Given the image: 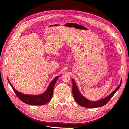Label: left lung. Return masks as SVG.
Segmentation results:
<instances>
[{"label":"left lung","instance_id":"8db88e82","mask_svg":"<svg viewBox=\"0 0 129 129\" xmlns=\"http://www.w3.org/2000/svg\"><path fill=\"white\" fill-rule=\"evenodd\" d=\"M72 83H73V88H72L73 95L74 99H75V100L76 101V103L78 104L79 105H80L81 106L85 107V108H94L102 107L103 106H105L106 104H107L108 103V101H109L110 100V99L113 96L114 93H116V91L119 89L122 82H121L119 86L110 94L109 96H108L105 98H104L103 99L97 101H91L87 99L84 97H83L82 95V94H81L79 91L75 81H74V79H72Z\"/></svg>","mask_w":129,"mask_h":129}]
</instances>
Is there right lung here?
<instances>
[{"label":"right lung","mask_w":129,"mask_h":129,"mask_svg":"<svg viewBox=\"0 0 129 129\" xmlns=\"http://www.w3.org/2000/svg\"><path fill=\"white\" fill-rule=\"evenodd\" d=\"M58 77L59 76L56 77L52 81L48 88H47L46 91L44 93L40 94V95L37 96L29 95V94H25L20 93L16 89H15V88H13L12 85H11L10 83H9L18 98L20 100L22 101L23 103L31 105L40 106L46 104L51 100L53 95L54 85H55L57 79L58 78Z\"/></svg>","instance_id":"1"}]
</instances>
